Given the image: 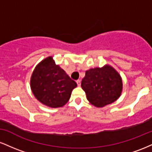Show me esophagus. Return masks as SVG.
I'll use <instances>...</instances> for the list:
<instances>
[{
	"label": "esophagus",
	"instance_id": "34e87169",
	"mask_svg": "<svg viewBox=\"0 0 152 152\" xmlns=\"http://www.w3.org/2000/svg\"><path fill=\"white\" fill-rule=\"evenodd\" d=\"M76 83H77L78 86H81V80H77V81H76Z\"/></svg>",
	"mask_w": 152,
	"mask_h": 152
}]
</instances>
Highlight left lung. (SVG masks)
<instances>
[{
	"instance_id": "1",
	"label": "left lung",
	"mask_w": 152,
	"mask_h": 152,
	"mask_svg": "<svg viewBox=\"0 0 152 152\" xmlns=\"http://www.w3.org/2000/svg\"><path fill=\"white\" fill-rule=\"evenodd\" d=\"M122 86L121 76L109 65L86 71L81 81L87 99L96 107H104L117 100Z\"/></svg>"
}]
</instances>
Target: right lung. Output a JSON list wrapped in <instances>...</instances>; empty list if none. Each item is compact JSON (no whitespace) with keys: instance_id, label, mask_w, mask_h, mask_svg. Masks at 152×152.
Here are the masks:
<instances>
[{"instance_id":"right-lung-1","label":"right lung","mask_w":152,"mask_h":152,"mask_svg":"<svg viewBox=\"0 0 152 152\" xmlns=\"http://www.w3.org/2000/svg\"><path fill=\"white\" fill-rule=\"evenodd\" d=\"M76 86V82L56 64L52 56L40 62L31 78V88L35 97L51 108L65 105Z\"/></svg>"}]
</instances>
